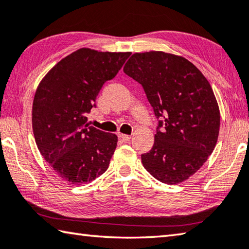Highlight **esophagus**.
<instances>
[{"label":"esophagus","instance_id":"obj_1","mask_svg":"<svg viewBox=\"0 0 249 249\" xmlns=\"http://www.w3.org/2000/svg\"><path fill=\"white\" fill-rule=\"evenodd\" d=\"M119 139L121 140V142H127L130 140V136H128V135H124V134H119Z\"/></svg>","mask_w":249,"mask_h":249}]
</instances>
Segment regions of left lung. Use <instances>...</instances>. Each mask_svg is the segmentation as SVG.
<instances>
[{
    "mask_svg": "<svg viewBox=\"0 0 249 249\" xmlns=\"http://www.w3.org/2000/svg\"><path fill=\"white\" fill-rule=\"evenodd\" d=\"M123 71L142 86L161 120L152 149L142 155L143 168L165 184L188 179L219 137L220 110L209 81L192 62L163 51L134 53Z\"/></svg>",
    "mask_w": 249,
    "mask_h": 249,
    "instance_id": "8db88e82",
    "label": "left lung"
}]
</instances>
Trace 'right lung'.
<instances>
[{"label": "right lung", "mask_w": 249, "mask_h": 249, "mask_svg": "<svg viewBox=\"0 0 249 249\" xmlns=\"http://www.w3.org/2000/svg\"><path fill=\"white\" fill-rule=\"evenodd\" d=\"M130 52L81 48L54 65L40 81L33 103V130L40 153L71 184L91 182L109 168L117 136L89 126L87 114L106 81Z\"/></svg>", "instance_id": "obj_1"}]
</instances>
